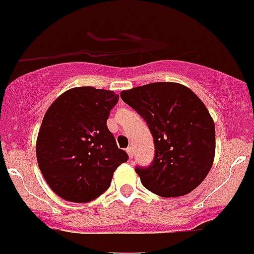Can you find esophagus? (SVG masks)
<instances>
[{"label":"esophagus","mask_w":254,"mask_h":254,"mask_svg":"<svg viewBox=\"0 0 254 254\" xmlns=\"http://www.w3.org/2000/svg\"><path fill=\"white\" fill-rule=\"evenodd\" d=\"M126 152L128 153L129 158H133V148H132V147H127V148H126Z\"/></svg>","instance_id":"1"}]
</instances>
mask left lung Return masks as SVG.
<instances>
[{
	"label": "left lung",
	"mask_w": 254,
	"mask_h": 254,
	"mask_svg": "<svg viewBox=\"0 0 254 254\" xmlns=\"http://www.w3.org/2000/svg\"><path fill=\"white\" fill-rule=\"evenodd\" d=\"M121 98L148 126L154 158L136 173L161 197L192 192L208 175L216 151V129L208 110L188 87L156 82L122 91Z\"/></svg>",
	"instance_id": "8db88e82"
}]
</instances>
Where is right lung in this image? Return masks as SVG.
<instances>
[{"label":"right lung","mask_w":254,"mask_h":254,"mask_svg":"<svg viewBox=\"0 0 254 254\" xmlns=\"http://www.w3.org/2000/svg\"><path fill=\"white\" fill-rule=\"evenodd\" d=\"M118 98L113 91L76 87L46 112L36 143L38 167L51 190L66 201L84 203L100 197L128 159L107 127Z\"/></svg>","instance_id":"1"}]
</instances>
